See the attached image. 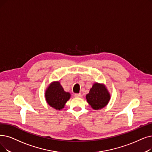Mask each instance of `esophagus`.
<instances>
[{
	"instance_id": "obj_1",
	"label": "esophagus",
	"mask_w": 152,
	"mask_h": 152,
	"mask_svg": "<svg viewBox=\"0 0 152 152\" xmlns=\"http://www.w3.org/2000/svg\"><path fill=\"white\" fill-rule=\"evenodd\" d=\"M75 96L76 97H80L81 96V93H76V94H75Z\"/></svg>"
}]
</instances>
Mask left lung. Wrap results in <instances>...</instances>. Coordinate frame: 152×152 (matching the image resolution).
<instances>
[{"instance_id": "1", "label": "left lung", "mask_w": 152, "mask_h": 152, "mask_svg": "<svg viewBox=\"0 0 152 152\" xmlns=\"http://www.w3.org/2000/svg\"><path fill=\"white\" fill-rule=\"evenodd\" d=\"M88 102L95 110L103 108L110 100V94L103 85L95 83L86 96Z\"/></svg>"}]
</instances>
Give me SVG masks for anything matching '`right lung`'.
I'll use <instances>...</instances> for the list:
<instances>
[{
	"mask_svg": "<svg viewBox=\"0 0 152 152\" xmlns=\"http://www.w3.org/2000/svg\"><path fill=\"white\" fill-rule=\"evenodd\" d=\"M70 97V94L64 91L59 82L51 83L45 92V98L48 104L57 110L62 109Z\"/></svg>",
	"mask_w": 152,
	"mask_h": 152,
	"instance_id": "add662e5",
	"label": "right lung"
}]
</instances>
